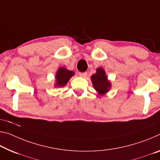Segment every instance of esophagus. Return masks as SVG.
Instances as JSON below:
<instances>
[{
  "mask_svg": "<svg viewBox=\"0 0 160 160\" xmlns=\"http://www.w3.org/2000/svg\"><path fill=\"white\" fill-rule=\"evenodd\" d=\"M87 75H88V73L86 72H80V77H82V78H85L87 77Z\"/></svg>",
  "mask_w": 160,
  "mask_h": 160,
  "instance_id": "obj_1",
  "label": "esophagus"
}]
</instances>
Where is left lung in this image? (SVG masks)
I'll return each mask as SVG.
<instances>
[{"mask_svg": "<svg viewBox=\"0 0 160 160\" xmlns=\"http://www.w3.org/2000/svg\"><path fill=\"white\" fill-rule=\"evenodd\" d=\"M91 80L94 89L100 95H104L108 92L112 87L111 82L108 79V76L102 68H98L96 70V73L91 76Z\"/></svg>", "mask_w": 160, "mask_h": 160, "instance_id": "1", "label": "left lung"}]
</instances>
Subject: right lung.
Returning <instances> with one entry per match:
<instances>
[{"label":"right lung","instance_id":"right-lung-1","mask_svg":"<svg viewBox=\"0 0 160 160\" xmlns=\"http://www.w3.org/2000/svg\"><path fill=\"white\" fill-rule=\"evenodd\" d=\"M75 75V72L68 70L65 67H60L58 68L55 73V88H62L67 85L68 81Z\"/></svg>","mask_w":160,"mask_h":160}]
</instances>
